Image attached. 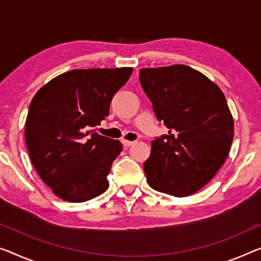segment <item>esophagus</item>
<instances>
[{
  "label": "esophagus",
  "instance_id": "esophagus-1",
  "mask_svg": "<svg viewBox=\"0 0 261 261\" xmlns=\"http://www.w3.org/2000/svg\"><path fill=\"white\" fill-rule=\"evenodd\" d=\"M134 143H135L134 141H128V140H125V139L122 140V144H123V146H125V147H130V146H133Z\"/></svg>",
  "mask_w": 261,
  "mask_h": 261
}]
</instances>
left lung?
<instances>
[{"label":"left lung","mask_w":261,"mask_h":261,"mask_svg":"<svg viewBox=\"0 0 261 261\" xmlns=\"http://www.w3.org/2000/svg\"><path fill=\"white\" fill-rule=\"evenodd\" d=\"M140 83L168 134L151 141L143 164L148 184L186 197L209 183L225 162L234 126L225 95L214 82L177 65L140 70Z\"/></svg>","instance_id":"8db88e82"}]
</instances>
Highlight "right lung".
I'll use <instances>...</instances> for the list:
<instances>
[{
  "mask_svg": "<svg viewBox=\"0 0 261 261\" xmlns=\"http://www.w3.org/2000/svg\"><path fill=\"white\" fill-rule=\"evenodd\" d=\"M132 72L72 70L51 79L31 100L27 148L39 177L59 198L82 203L108 189L107 175L122 144L91 128L108 117L112 98Z\"/></svg>",
  "mask_w": 261,
  "mask_h": 261,
  "instance_id": "1",
  "label": "right lung"
}]
</instances>
